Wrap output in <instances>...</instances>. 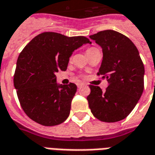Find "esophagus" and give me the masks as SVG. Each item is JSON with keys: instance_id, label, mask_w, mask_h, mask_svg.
<instances>
[{"instance_id": "1", "label": "esophagus", "mask_w": 155, "mask_h": 155, "mask_svg": "<svg viewBox=\"0 0 155 155\" xmlns=\"http://www.w3.org/2000/svg\"><path fill=\"white\" fill-rule=\"evenodd\" d=\"M82 83H81V82H78V84H77V86H78V87H82Z\"/></svg>"}]
</instances>
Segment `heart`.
Masks as SVG:
<instances>
[{"label":"heart","instance_id":"obj_1","mask_svg":"<svg viewBox=\"0 0 155 155\" xmlns=\"http://www.w3.org/2000/svg\"><path fill=\"white\" fill-rule=\"evenodd\" d=\"M94 49H96V48H93V47H91V48H87V49L86 50V54H87V55H88V54H90V53H91V51H92V50H94Z\"/></svg>","mask_w":155,"mask_h":155}]
</instances>
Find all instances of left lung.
<instances>
[{
    "label": "left lung",
    "instance_id": "1",
    "mask_svg": "<svg viewBox=\"0 0 155 155\" xmlns=\"http://www.w3.org/2000/svg\"><path fill=\"white\" fill-rule=\"evenodd\" d=\"M90 38L102 48L97 75L107 79L108 87L102 91L97 86L90 85L89 107L101 121L116 122L129 116L143 93L144 64L133 42L120 33L103 30Z\"/></svg>",
    "mask_w": 155,
    "mask_h": 155
}]
</instances>
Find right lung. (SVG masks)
<instances>
[{"label":"right lung","mask_w":155,"mask_h":155,"mask_svg":"<svg viewBox=\"0 0 155 155\" xmlns=\"http://www.w3.org/2000/svg\"><path fill=\"white\" fill-rule=\"evenodd\" d=\"M87 43L91 42L84 36L44 32L21 51L14 86L22 109L34 121L53 126L68 117L77 86L72 82L58 85L55 73L65 71L73 52Z\"/></svg>","instance_id":"add662e5"}]
</instances>
